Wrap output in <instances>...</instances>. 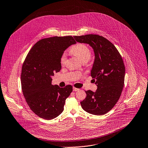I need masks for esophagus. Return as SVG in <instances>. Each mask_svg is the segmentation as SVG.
<instances>
[{"mask_svg": "<svg viewBox=\"0 0 148 148\" xmlns=\"http://www.w3.org/2000/svg\"><path fill=\"white\" fill-rule=\"evenodd\" d=\"M79 88H76V87H73V91H79Z\"/></svg>", "mask_w": 148, "mask_h": 148, "instance_id": "34e87169", "label": "esophagus"}]
</instances>
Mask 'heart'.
Returning <instances> with one entry per match:
<instances>
[{"mask_svg":"<svg viewBox=\"0 0 148 148\" xmlns=\"http://www.w3.org/2000/svg\"><path fill=\"white\" fill-rule=\"evenodd\" d=\"M70 52L73 55L78 57L83 62H87L88 61L91 56V52L89 47L85 44L77 43L70 48ZM66 60L65 53H63L60 57L61 64H64Z\"/></svg>","mask_w":148,"mask_h":148,"instance_id":"heart-1","label":"heart"}]
</instances>
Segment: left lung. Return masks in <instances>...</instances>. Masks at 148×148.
<instances>
[{
    "label": "left lung",
    "mask_w": 148,
    "mask_h": 148,
    "mask_svg": "<svg viewBox=\"0 0 148 148\" xmlns=\"http://www.w3.org/2000/svg\"><path fill=\"white\" fill-rule=\"evenodd\" d=\"M74 38L78 42L88 44L95 53L91 75L97 90L95 92L85 91L87 97L80 103L90 114H104L113 108L122 94L125 75L123 59L116 47L102 36L88 34Z\"/></svg>",
    "instance_id": "obj_1"
}]
</instances>
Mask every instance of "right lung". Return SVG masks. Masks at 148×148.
<instances>
[{"instance_id":"obj_1","label":"right lung","mask_w":148,"mask_h":148,"mask_svg":"<svg viewBox=\"0 0 148 148\" xmlns=\"http://www.w3.org/2000/svg\"><path fill=\"white\" fill-rule=\"evenodd\" d=\"M75 41L72 36H53L38 41L26 56L22 67L21 87L31 110L38 116L51 120L64 110L73 86L52 85L51 76L61 69L64 51Z\"/></svg>"}]
</instances>
